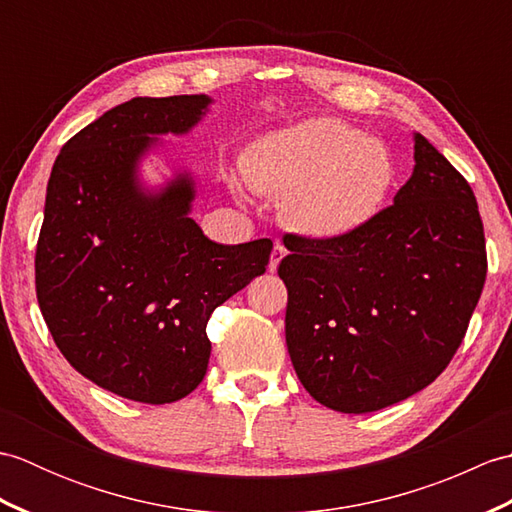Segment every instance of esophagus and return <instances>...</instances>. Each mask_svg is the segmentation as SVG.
Masks as SVG:
<instances>
[{
	"label": "esophagus",
	"instance_id": "1",
	"mask_svg": "<svg viewBox=\"0 0 512 512\" xmlns=\"http://www.w3.org/2000/svg\"><path fill=\"white\" fill-rule=\"evenodd\" d=\"M286 257V246L284 244H275V248H273V253H270V264H268V270L270 273H275V270L279 268V262L281 259Z\"/></svg>",
	"mask_w": 512,
	"mask_h": 512
}]
</instances>
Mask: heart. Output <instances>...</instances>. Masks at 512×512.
I'll return each instance as SVG.
<instances>
[{
	"label": "heart",
	"instance_id": "1",
	"mask_svg": "<svg viewBox=\"0 0 512 512\" xmlns=\"http://www.w3.org/2000/svg\"><path fill=\"white\" fill-rule=\"evenodd\" d=\"M242 167L255 191L284 198L288 224L312 239L356 233L394 184V160L380 140L325 116L259 138Z\"/></svg>",
	"mask_w": 512,
	"mask_h": 512
}]
</instances>
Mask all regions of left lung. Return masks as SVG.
Listing matches in <instances>:
<instances>
[{"label": "left lung", "instance_id": "1", "mask_svg": "<svg viewBox=\"0 0 512 512\" xmlns=\"http://www.w3.org/2000/svg\"><path fill=\"white\" fill-rule=\"evenodd\" d=\"M411 178L356 233L292 235L279 277L286 343L308 394L369 413L436 380L464 339L486 281L484 226L469 182L413 134Z\"/></svg>", "mask_w": 512, "mask_h": 512}]
</instances>
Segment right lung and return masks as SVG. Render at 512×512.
Masks as SVG:
<instances>
[{"mask_svg":"<svg viewBox=\"0 0 512 512\" xmlns=\"http://www.w3.org/2000/svg\"><path fill=\"white\" fill-rule=\"evenodd\" d=\"M206 94L136 96L63 145L35 255L37 301L61 354L92 383L147 405L202 383L217 306L266 273L270 239L215 244L195 224L193 178L145 191L138 162L162 134H187Z\"/></svg>","mask_w":512,"mask_h":512,"instance_id":"add662e5","label":"right lung"}]
</instances>
